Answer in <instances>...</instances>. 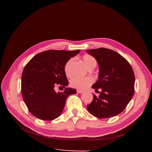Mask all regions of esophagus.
I'll return each mask as SVG.
<instances>
[{"mask_svg": "<svg viewBox=\"0 0 152 152\" xmlns=\"http://www.w3.org/2000/svg\"><path fill=\"white\" fill-rule=\"evenodd\" d=\"M77 93L81 94V93H83L84 91H82V90H80V89H77Z\"/></svg>", "mask_w": 152, "mask_h": 152, "instance_id": "esophagus-1", "label": "esophagus"}]
</instances>
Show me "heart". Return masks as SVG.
<instances>
[{
	"label": "heart",
	"instance_id": "b5f03b06",
	"mask_svg": "<svg viewBox=\"0 0 152 152\" xmlns=\"http://www.w3.org/2000/svg\"><path fill=\"white\" fill-rule=\"evenodd\" d=\"M83 61L87 68L90 67L94 68L97 63L95 58L89 54L84 55ZM73 62L74 59L70 58L65 64V72L67 76L72 75V67ZM93 79L91 77H75L70 80V85L72 87L78 89H84L93 84Z\"/></svg>",
	"mask_w": 152,
	"mask_h": 152
}]
</instances>
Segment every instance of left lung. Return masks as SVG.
Segmentation results:
<instances>
[{
	"label": "left lung",
	"mask_w": 152,
	"mask_h": 152,
	"mask_svg": "<svg viewBox=\"0 0 152 152\" xmlns=\"http://www.w3.org/2000/svg\"><path fill=\"white\" fill-rule=\"evenodd\" d=\"M99 66L98 79L92 86L99 96L93 95V102L87 108L99 118L120 114L130 102L134 93L135 77L129 62L118 53L106 48L87 50Z\"/></svg>",
	"instance_id": "8db88e82"
}]
</instances>
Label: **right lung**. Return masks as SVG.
Listing matches in <instances>:
<instances>
[{
	"mask_svg": "<svg viewBox=\"0 0 152 152\" xmlns=\"http://www.w3.org/2000/svg\"><path fill=\"white\" fill-rule=\"evenodd\" d=\"M80 51L49 50L35 55L26 64L21 76V94L34 116L53 121L61 115L68 96L77 93L76 89L66 87L68 81L65 65ZM58 85L65 88L63 92L55 91Z\"/></svg>",
	"mask_w": 152,
	"mask_h": 152,
	"instance_id": "obj_1",
	"label": "right lung"
}]
</instances>
